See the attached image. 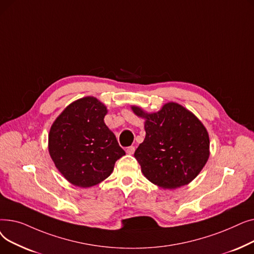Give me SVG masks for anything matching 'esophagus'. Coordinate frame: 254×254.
Masks as SVG:
<instances>
[{
	"mask_svg": "<svg viewBox=\"0 0 254 254\" xmlns=\"http://www.w3.org/2000/svg\"><path fill=\"white\" fill-rule=\"evenodd\" d=\"M135 150H136L135 146H129V147L127 148V153H128V154H134Z\"/></svg>",
	"mask_w": 254,
	"mask_h": 254,
	"instance_id": "obj_1",
	"label": "esophagus"
}]
</instances>
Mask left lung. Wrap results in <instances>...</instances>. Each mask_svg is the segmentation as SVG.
<instances>
[{
    "instance_id": "left-lung-1",
    "label": "left lung",
    "mask_w": 254,
    "mask_h": 254,
    "mask_svg": "<svg viewBox=\"0 0 254 254\" xmlns=\"http://www.w3.org/2000/svg\"><path fill=\"white\" fill-rule=\"evenodd\" d=\"M131 108L146 118V136L134 154L144 176L170 190L193 180L209 157V136L203 124L176 103L151 114L139 107Z\"/></svg>"
}]
</instances>
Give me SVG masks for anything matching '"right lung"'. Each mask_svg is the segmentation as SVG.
<instances>
[{
	"label": "right lung",
	"instance_id": "add662e5",
	"mask_svg": "<svg viewBox=\"0 0 254 254\" xmlns=\"http://www.w3.org/2000/svg\"><path fill=\"white\" fill-rule=\"evenodd\" d=\"M106 107L86 97L69 105L49 131V153L63 176L79 188H90L109 177L126 154L107 127Z\"/></svg>",
	"mask_w": 254,
	"mask_h": 254
}]
</instances>
